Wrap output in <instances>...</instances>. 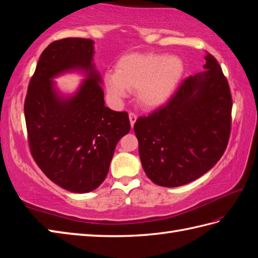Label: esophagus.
Instances as JSON below:
<instances>
[{"label": "esophagus", "instance_id": "1", "mask_svg": "<svg viewBox=\"0 0 258 258\" xmlns=\"http://www.w3.org/2000/svg\"><path fill=\"white\" fill-rule=\"evenodd\" d=\"M128 117H130L131 126H132V128H133V126H134V124H135V122H136V119H138V115L134 114V113H130V114H128Z\"/></svg>", "mask_w": 258, "mask_h": 258}]
</instances>
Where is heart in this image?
I'll return each mask as SVG.
<instances>
[{"label":"heart","mask_w":258,"mask_h":258,"mask_svg":"<svg viewBox=\"0 0 258 258\" xmlns=\"http://www.w3.org/2000/svg\"><path fill=\"white\" fill-rule=\"evenodd\" d=\"M183 73V61L175 55L130 54L117 62L116 72L104 74V85L115 104L136 91V100L142 106L155 108L171 98Z\"/></svg>","instance_id":"b5f03b06"}]
</instances>
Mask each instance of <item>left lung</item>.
Returning a JSON list of instances; mask_svg holds the SVG:
<instances>
[{
  "label": "left lung",
  "instance_id": "left-lung-1",
  "mask_svg": "<svg viewBox=\"0 0 258 258\" xmlns=\"http://www.w3.org/2000/svg\"><path fill=\"white\" fill-rule=\"evenodd\" d=\"M186 79L165 106L134 124L144 172L153 183L177 187L201 177L226 150L232 95L216 58Z\"/></svg>",
  "mask_w": 258,
  "mask_h": 258
}]
</instances>
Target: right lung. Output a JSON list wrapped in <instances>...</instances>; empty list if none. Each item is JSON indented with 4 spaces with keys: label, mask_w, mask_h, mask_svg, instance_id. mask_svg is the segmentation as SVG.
I'll return each instance as SVG.
<instances>
[{
    "label": "right lung",
    "mask_w": 258,
    "mask_h": 258,
    "mask_svg": "<svg viewBox=\"0 0 258 258\" xmlns=\"http://www.w3.org/2000/svg\"><path fill=\"white\" fill-rule=\"evenodd\" d=\"M93 55L90 38L51 43L38 59L24 104L34 161L53 183L80 194L103 183L116 144L131 130L127 113L105 106ZM70 72L87 79L73 95H63L52 80Z\"/></svg>",
    "instance_id": "right-lung-1"
}]
</instances>
